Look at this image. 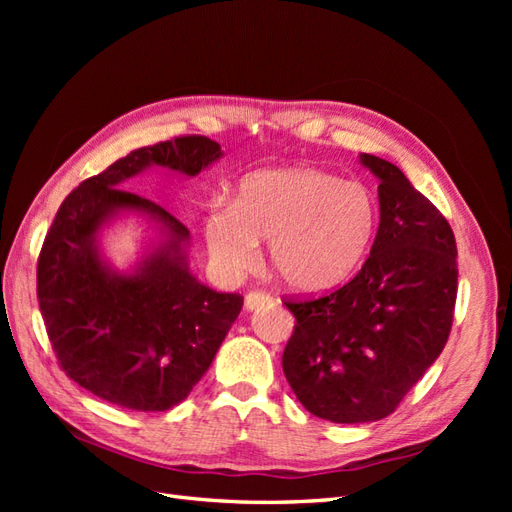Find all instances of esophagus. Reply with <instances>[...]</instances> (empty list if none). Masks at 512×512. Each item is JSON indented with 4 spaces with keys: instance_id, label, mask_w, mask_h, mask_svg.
<instances>
[{
    "instance_id": "34e87169",
    "label": "esophagus",
    "mask_w": 512,
    "mask_h": 512,
    "mask_svg": "<svg viewBox=\"0 0 512 512\" xmlns=\"http://www.w3.org/2000/svg\"><path fill=\"white\" fill-rule=\"evenodd\" d=\"M265 305H273V297L269 292L252 290V292L245 294V309H247V312H254V309L265 307Z\"/></svg>"
}]
</instances>
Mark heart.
<instances>
[{
	"label": "heart",
	"mask_w": 512,
	"mask_h": 512,
	"mask_svg": "<svg viewBox=\"0 0 512 512\" xmlns=\"http://www.w3.org/2000/svg\"><path fill=\"white\" fill-rule=\"evenodd\" d=\"M378 226V207L359 181L318 168H275L245 177L235 205L213 203L205 215L209 254L224 273L250 271L269 239V260L297 292L342 286L365 260Z\"/></svg>",
	"instance_id": "obj_1"
}]
</instances>
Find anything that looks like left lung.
<instances>
[{
	"label": "left lung",
	"mask_w": 512,
	"mask_h": 512,
	"mask_svg": "<svg viewBox=\"0 0 512 512\" xmlns=\"http://www.w3.org/2000/svg\"><path fill=\"white\" fill-rule=\"evenodd\" d=\"M380 179V226L352 280L294 314L282 367L297 399L331 423L389 416L446 346L457 299V243L444 215L401 170L361 153Z\"/></svg>",
	"instance_id": "1"
}]
</instances>
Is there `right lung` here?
I'll return each mask as SVG.
<instances>
[{"mask_svg":"<svg viewBox=\"0 0 512 512\" xmlns=\"http://www.w3.org/2000/svg\"><path fill=\"white\" fill-rule=\"evenodd\" d=\"M222 158L207 136L130 151L61 203L38 256V303L57 361L89 393L136 412H164L190 395L220 350L243 297L190 271V230L149 198L121 190L149 166L196 177ZM147 214L163 239L130 273L99 254V230L119 212Z\"/></svg>","mask_w":512,"mask_h":512,"instance_id":"add662e5","label":"right lung"}]
</instances>
